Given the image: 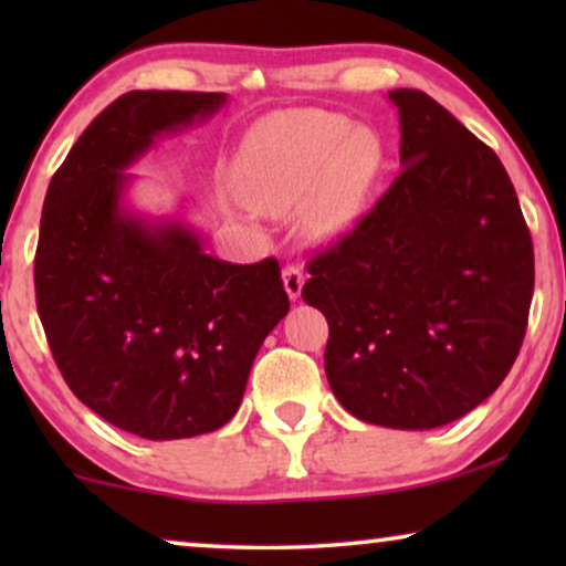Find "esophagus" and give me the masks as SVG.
Listing matches in <instances>:
<instances>
[{
	"label": "esophagus",
	"instance_id": "34e87169",
	"mask_svg": "<svg viewBox=\"0 0 566 566\" xmlns=\"http://www.w3.org/2000/svg\"><path fill=\"white\" fill-rule=\"evenodd\" d=\"M304 281H306V275H304V270H301L298 265H293V262H291V265L283 268V285H285V293H289L291 301H296L301 296Z\"/></svg>",
	"mask_w": 566,
	"mask_h": 566
}]
</instances>
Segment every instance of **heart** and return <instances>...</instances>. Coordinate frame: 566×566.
I'll return each instance as SVG.
<instances>
[{"mask_svg":"<svg viewBox=\"0 0 566 566\" xmlns=\"http://www.w3.org/2000/svg\"><path fill=\"white\" fill-rule=\"evenodd\" d=\"M381 167V144L370 128L343 118L289 113L252 130L242 157V190L268 213L296 211L314 198L312 221L335 234L358 216Z\"/></svg>","mask_w":566,"mask_h":566,"instance_id":"heart-1","label":"heart"}]
</instances>
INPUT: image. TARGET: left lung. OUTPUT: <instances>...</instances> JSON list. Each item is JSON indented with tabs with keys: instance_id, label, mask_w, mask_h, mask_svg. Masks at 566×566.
Instances as JSON below:
<instances>
[{
	"instance_id": "obj_1",
	"label": "left lung",
	"mask_w": 566,
	"mask_h": 566,
	"mask_svg": "<svg viewBox=\"0 0 566 566\" xmlns=\"http://www.w3.org/2000/svg\"><path fill=\"white\" fill-rule=\"evenodd\" d=\"M401 172L308 260L301 298L327 316V381L347 412L397 430L459 420L521 353L533 242L490 146L420 90H394Z\"/></svg>"
}]
</instances>
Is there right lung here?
<instances>
[{
    "mask_svg": "<svg viewBox=\"0 0 566 566\" xmlns=\"http://www.w3.org/2000/svg\"><path fill=\"white\" fill-rule=\"evenodd\" d=\"M223 103L221 92H126L76 138L43 200L33 273L53 360L82 405L146 440L223 428L291 308L275 258L231 265L180 221L149 223L120 203L123 169L154 138Z\"/></svg>",
    "mask_w": 566,
    "mask_h": 566,
    "instance_id": "right-lung-1",
    "label": "right lung"
}]
</instances>
